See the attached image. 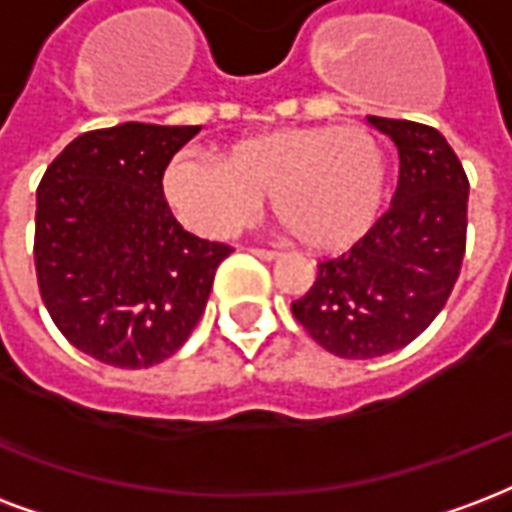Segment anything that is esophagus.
<instances>
[{"label":"esophagus","mask_w":512,"mask_h":512,"mask_svg":"<svg viewBox=\"0 0 512 512\" xmlns=\"http://www.w3.org/2000/svg\"><path fill=\"white\" fill-rule=\"evenodd\" d=\"M249 252H252L255 257H260V260H268V263L282 257V252H274V249H260V246H249Z\"/></svg>","instance_id":"34e87169"}]
</instances>
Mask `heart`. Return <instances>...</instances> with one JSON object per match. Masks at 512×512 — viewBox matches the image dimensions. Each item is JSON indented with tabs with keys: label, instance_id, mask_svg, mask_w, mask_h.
<instances>
[{
	"label": "heart",
	"instance_id": "heart-1",
	"mask_svg": "<svg viewBox=\"0 0 512 512\" xmlns=\"http://www.w3.org/2000/svg\"><path fill=\"white\" fill-rule=\"evenodd\" d=\"M388 154L363 124H301L236 140L214 157L176 151L160 192L200 236L236 233L271 192L276 219L314 252L358 244L380 217Z\"/></svg>",
	"mask_w": 512,
	"mask_h": 512
}]
</instances>
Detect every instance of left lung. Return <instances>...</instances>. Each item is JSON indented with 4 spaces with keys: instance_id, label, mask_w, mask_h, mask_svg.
I'll return each instance as SVG.
<instances>
[{
    "instance_id": "8db88e82",
    "label": "left lung",
    "mask_w": 512,
    "mask_h": 512,
    "mask_svg": "<svg viewBox=\"0 0 512 512\" xmlns=\"http://www.w3.org/2000/svg\"><path fill=\"white\" fill-rule=\"evenodd\" d=\"M399 149L391 208L344 255L323 260L293 317L323 350L366 361L407 347L453 293L467 249L469 181L429 124L369 116Z\"/></svg>"
}]
</instances>
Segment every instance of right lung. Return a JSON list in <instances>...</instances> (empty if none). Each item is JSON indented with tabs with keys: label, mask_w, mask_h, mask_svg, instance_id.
Listing matches in <instances>:
<instances>
[{
	"label": "right lung",
	"mask_w": 512,
	"mask_h": 512,
	"mask_svg": "<svg viewBox=\"0 0 512 512\" xmlns=\"http://www.w3.org/2000/svg\"><path fill=\"white\" fill-rule=\"evenodd\" d=\"M200 127L124 121L83 132L37 187L34 268L64 339L119 369H149L187 342L233 249L176 222L165 162Z\"/></svg>",
	"instance_id": "1"
}]
</instances>
